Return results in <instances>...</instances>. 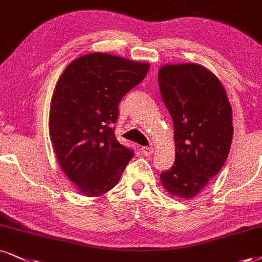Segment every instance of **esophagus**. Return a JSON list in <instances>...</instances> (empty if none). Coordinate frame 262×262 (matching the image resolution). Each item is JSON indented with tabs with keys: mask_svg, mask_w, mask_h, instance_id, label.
<instances>
[{
	"mask_svg": "<svg viewBox=\"0 0 262 262\" xmlns=\"http://www.w3.org/2000/svg\"><path fill=\"white\" fill-rule=\"evenodd\" d=\"M141 152L144 156H148V157H150V156H152V154H154V147L144 146L141 147Z\"/></svg>",
	"mask_w": 262,
	"mask_h": 262,
	"instance_id": "esophagus-1",
	"label": "esophagus"
}]
</instances>
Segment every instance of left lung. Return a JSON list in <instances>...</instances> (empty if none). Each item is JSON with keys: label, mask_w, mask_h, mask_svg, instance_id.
Here are the masks:
<instances>
[{"label": "left lung", "mask_w": 262, "mask_h": 262, "mask_svg": "<svg viewBox=\"0 0 262 262\" xmlns=\"http://www.w3.org/2000/svg\"><path fill=\"white\" fill-rule=\"evenodd\" d=\"M158 85L174 124L175 162L161 174L165 190L192 198L219 173L233 135L232 110L216 76L197 64L164 65Z\"/></svg>", "instance_id": "obj_1"}]
</instances>
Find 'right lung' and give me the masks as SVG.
<instances>
[{
  "instance_id": "1",
  "label": "right lung",
  "mask_w": 262,
  "mask_h": 262,
  "mask_svg": "<svg viewBox=\"0 0 262 262\" xmlns=\"http://www.w3.org/2000/svg\"><path fill=\"white\" fill-rule=\"evenodd\" d=\"M150 65L92 53L65 69L55 85L49 134L58 162L87 197L116 186L134 151L115 137L118 104L147 75Z\"/></svg>"
}]
</instances>
